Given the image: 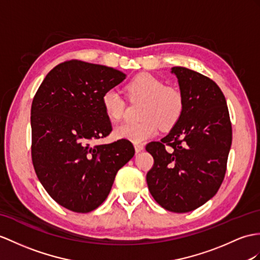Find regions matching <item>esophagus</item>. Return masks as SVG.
I'll return each instance as SVG.
<instances>
[{
  "label": "esophagus",
  "instance_id": "34e87169",
  "mask_svg": "<svg viewBox=\"0 0 260 260\" xmlns=\"http://www.w3.org/2000/svg\"><path fill=\"white\" fill-rule=\"evenodd\" d=\"M135 149L138 153V152H141L144 149V147H143V144H135Z\"/></svg>",
  "mask_w": 260,
  "mask_h": 260
}]
</instances>
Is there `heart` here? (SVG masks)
Masks as SVG:
<instances>
[{
  "instance_id": "obj_1",
  "label": "heart",
  "mask_w": 260,
  "mask_h": 260,
  "mask_svg": "<svg viewBox=\"0 0 260 260\" xmlns=\"http://www.w3.org/2000/svg\"><path fill=\"white\" fill-rule=\"evenodd\" d=\"M126 96L131 101L144 100L140 121H129L118 125L115 136L135 143L144 142L159 131L173 126L182 116L184 100L179 89L166 86L164 81L149 73L137 75L125 85ZM104 111L111 121L124 117L125 100L116 89L106 90L101 96Z\"/></svg>"
}]
</instances>
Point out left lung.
<instances>
[{"instance_id": "left-lung-1", "label": "left lung", "mask_w": 260, "mask_h": 260, "mask_svg": "<svg viewBox=\"0 0 260 260\" xmlns=\"http://www.w3.org/2000/svg\"><path fill=\"white\" fill-rule=\"evenodd\" d=\"M172 73L184 108L168 136L145 147L154 159L147 183L157 204L170 212L186 213L211 200L223 183L232 123L216 82L185 67H173Z\"/></svg>"}]
</instances>
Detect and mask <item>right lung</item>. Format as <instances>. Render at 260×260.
<instances>
[{
	"mask_svg": "<svg viewBox=\"0 0 260 260\" xmlns=\"http://www.w3.org/2000/svg\"><path fill=\"white\" fill-rule=\"evenodd\" d=\"M124 78L115 68L72 59L55 66L35 93L31 161L50 198L67 210H96L118 171L135 155L134 144L125 139L92 144L112 131L101 96Z\"/></svg>",
	"mask_w": 260,
	"mask_h": 260,
	"instance_id": "right-lung-1",
	"label": "right lung"
}]
</instances>
